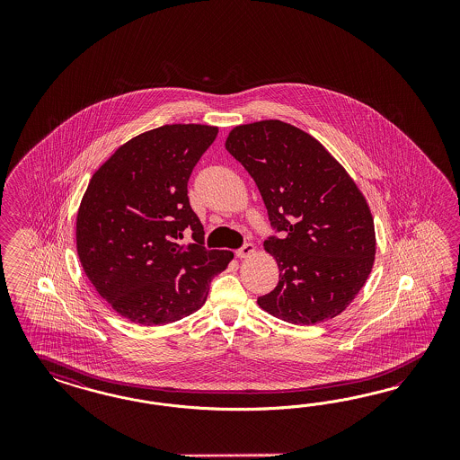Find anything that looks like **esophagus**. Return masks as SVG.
I'll return each mask as SVG.
<instances>
[{
	"mask_svg": "<svg viewBox=\"0 0 460 460\" xmlns=\"http://www.w3.org/2000/svg\"><path fill=\"white\" fill-rule=\"evenodd\" d=\"M252 252H254V244L244 243L239 250H236V256L237 258H250Z\"/></svg>",
	"mask_w": 460,
	"mask_h": 460,
	"instance_id": "34e87169",
	"label": "esophagus"
}]
</instances>
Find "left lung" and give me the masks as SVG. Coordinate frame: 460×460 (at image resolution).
Returning a JSON list of instances; mask_svg holds the SVG:
<instances>
[{"label": "left lung", "instance_id": "left-lung-1", "mask_svg": "<svg viewBox=\"0 0 460 460\" xmlns=\"http://www.w3.org/2000/svg\"><path fill=\"white\" fill-rule=\"evenodd\" d=\"M226 150L256 181L281 233L263 244L279 279L258 305L295 325L334 319L364 287L376 254L375 221L356 181L322 143L279 119L236 126Z\"/></svg>", "mask_w": 460, "mask_h": 460}]
</instances>
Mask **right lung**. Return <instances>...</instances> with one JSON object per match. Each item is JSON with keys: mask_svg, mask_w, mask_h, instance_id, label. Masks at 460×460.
I'll list each match as a JSON object with an SVG mask.
<instances>
[{"mask_svg": "<svg viewBox=\"0 0 460 460\" xmlns=\"http://www.w3.org/2000/svg\"><path fill=\"white\" fill-rule=\"evenodd\" d=\"M208 125H165L121 145L96 170L75 224L77 254L99 295L128 321L164 325L206 304L233 260L206 250L187 181L217 137ZM185 230L195 243L178 244Z\"/></svg>", "mask_w": 460, "mask_h": 460, "instance_id": "right-lung-1", "label": "right lung"}]
</instances>
